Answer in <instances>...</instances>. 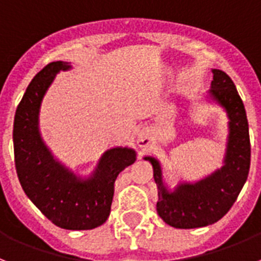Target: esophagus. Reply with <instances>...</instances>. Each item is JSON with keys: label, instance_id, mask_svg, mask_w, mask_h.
<instances>
[{"label": "esophagus", "instance_id": "1", "mask_svg": "<svg viewBox=\"0 0 261 261\" xmlns=\"http://www.w3.org/2000/svg\"><path fill=\"white\" fill-rule=\"evenodd\" d=\"M139 146H141V147H143V146H144V141H143V139H142V138H141V139H139Z\"/></svg>", "mask_w": 261, "mask_h": 261}]
</instances>
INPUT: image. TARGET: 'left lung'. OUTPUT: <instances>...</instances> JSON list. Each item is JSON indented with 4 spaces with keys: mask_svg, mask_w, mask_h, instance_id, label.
Instances as JSON below:
<instances>
[{
    "mask_svg": "<svg viewBox=\"0 0 261 261\" xmlns=\"http://www.w3.org/2000/svg\"><path fill=\"white\" fill-rule=\"evenodd\" d=\"M211 97L227 110L229 137L225 163L220 170L195 185H180L168 192L162 183L158 161L146 156L154 168L158 186L156 211L164 222L175 228H198L218 222L231 210L248 178L251 164L248 120L235 83L224 71L212 70Z\"/></svg>",
    "mask_w": 261,
    "mask_h": 261,
    "instance_id": "obj_1",
    "label": "left lung"
}]
</instances>
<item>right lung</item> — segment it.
Segmentation results:
<instances>
[{"label":"right lung","mask_w":261,"mask_h":261,"mask_svg":"<svg viewBox=\"0 0 261 261\" xmlns=\"http://www.w3.org/2000/svg\"><path fill=\"white\" fill-rule=\"evenodd\" d=\"M69 67L62 61L49 63L26 89L14 117V163L25 194L50 222L65 229H91L110 215L115 179L134 163L135 151L119 147L105 152L89 180L76 179L53 159L39 137L38 111L56 74Z\"/></svg>","instance_id":"right-lung-1"}]
</instances>
